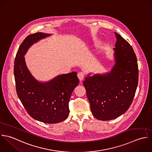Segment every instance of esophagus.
Here are the masks:
<instances>
[{"instance_id": "obj_1", "label": "esophagus", "mask_w": 152, "mask_h": 152, "mask_svg": "<svg viewBox=\"0 0 152 152\" xmlns=\"http://www.w3.org/2000/svg\"><path fill=\"white\" fill-rule=\"evenodd\" d=\"M85 75V73L83 72H79L77 73V77H78L79 79L80 80V81H82L84 79Z\"/></svg>"}]
</instances>
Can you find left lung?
Here are the masks:
<instances>
[{
  "label": "left lung",
  "mask_w": 152,
  "mask_h": 152,
  "mask_svg": "<svg viewBox=\"0 0 152 152\" xmlns=\"http://www.w3.org/2000/svg\"><path fill=\"white\" fill-rule=\"evenodd\" d=\"M115 33V64L112 70L91 76L89 74L83 82L93 115L103 121L116 119L128 110L138 84V65L133 49L120 34Z\"/></svg>",
  "instance_id": "1"
}]
</instances>
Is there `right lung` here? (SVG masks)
<instances>
[{
	"label": "right lung",
	"mask_w": 152,
	"mask_h": 152,
	"mask_svg": "<svg viewBox=\"0 0 152 152\" xmlns=\"http://www.w3.org/2000/svg\"><path fill=\"white\" fill-rule=\"evenodd\" d=\"M51 34L37 32L29 35L20 45L15 59L14 75L18 96L34 119L53 124L69 116V101L79 85L77 72L58 75L48 82L37 80L28 69L25 55L32 45Z\"/></svg>",
	"instance_id": "right-lung-1"
}]
</instances>
